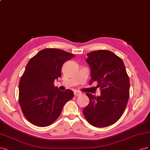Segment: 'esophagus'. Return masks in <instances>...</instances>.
Here are the masks:
<instances>
[{"instance_id": "1", "label": "esophagus", "mask_w": 150, "mask_h": 150, "mask_svg": "<svg viewBox=\"0 0 150 150\" xmlns=\"http://www.w3.org/2000/svg\"><path fill=\"white\" fill-rule=\"evenodd\" d=\"M81 93L80 92V91H74V95H75V96H79V95H80Z\"/></svg>"}]
</instances>
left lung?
<instances>
[{
	"label": "left lung",
	"mask_w": 150,
	"mask_h": 150,
	"mask_svg": "<svg viewBox=\"0 0 150 150\" xmlns=\"http://www.w3.org/2000/svg\"><path fill=\"white\" fill-rule=\"evenodd\" d=\"M90 67V83H98L101 95L86 93L90 103L83 110L88 122L95 127L116 123L126 108L129 95V80L122 59L112 52L96 50L86 54Z\"/></svg>",
	"instance_id": "left-lung-1"
}]
</instances>
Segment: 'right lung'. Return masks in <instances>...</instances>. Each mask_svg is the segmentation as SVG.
<instances>
[{
  "mask_svg": "<svg viewBox=\"0 0 150 150\" xmlns=\"http://www.w3.org/2000/svg\"><path fill=\"white\" fill-rule=\"evenodd\" d=\"M75 55L58 49L38 52L28 61L18 85V101L28 122L38 127H48L59 117L73 91H63L55 86L62 76L63 64Z\"/></svg>",
  "mask_w": 150,
  "mask_h": 150,
  "instance_id": "1",
  "label": "right lung"
}]
</instances>
